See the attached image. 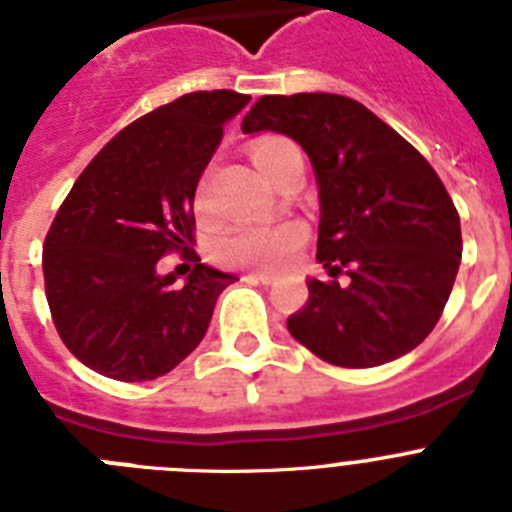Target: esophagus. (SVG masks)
Wrapping results in <instances>:
<instances>
[{"mask_svg":"<svg viewBox=\"0 0 512 512\" xmlns=\"http://www.w3.org/2000/svg\"><path fill=\"white\" fill-rule=\"evenodd\" d=\"M243 279H253V282H259V284H271L274 282V274H266V271H251V274Z\"/></svg>","mask_w":512,"mask_h":512,"instance_id":"1","label":"esophagus"}]
</instances>
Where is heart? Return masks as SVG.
Here are the masks:
<instances>
[{
  "instance_id": "obj_1",
  "label": "heart",
  "mask_w": 512,
  "mask_h": 512,
  "mask_svg": "<svg viewBox=\"0 0 512 512\" xmlns=\"http://www.w3.org/2000/svg\"><path fill=\"white\" fill-rule=\"evenodd\" d=\"M295 156H300L297 146L282 135H264L251 143L253 164L274 184ZM202 205H205V194L197 192V207ZM305 241L307 225L300 220H279L266 225L243 223L233 225L217 238L215 259L238 269L277 271L295 259V253L305 246Z\"/></svg>"
}]
</instances>
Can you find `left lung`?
Returning a JSON list of instances; mask_svg holds the SVG:
<instances>
[{
  "label": "left lung",
  "instance_id": "left-lung-1",
  "mask_svg": "<svg viewBox=\"0 0 512 512\" xmlns=\"http://www.w3.org/2000/svg\"><path fill=\"white\" fill-rule=\"evenodd\" d=\"M243 133L274 130L310 156L320 197L318 261L289 333L346 369L395 361L428 338L461 261L459 212L433 166L400 133L341 94H266ZM346 273L348 285L337 284Z\"/></svg>",
  "mask_w": 512,
  "mask_h": 512
}]
</instances>
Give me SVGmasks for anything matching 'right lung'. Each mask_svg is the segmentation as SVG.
<instances>
[{
    "label": "right lung",
    "instance_id": "1",
    "mask_svg": "<svg viewBox=\"0 0 512 512\" xmlns=\"http://www.w3.org/2000/svg\"><path fill=\"white\" fill-rule=\"evenodd\" d=\"M248 94L215 89L161 104L130 122L81 171L43 243L45 297L71 354L120 382L164 377L205 338L233 274L200 264L194 189L223 125ZM195 261L176 285L157 264Z\"/></svg>",
    "mask_w": 512,
    "mask_h": 512
}]
</instances>
